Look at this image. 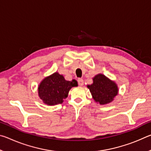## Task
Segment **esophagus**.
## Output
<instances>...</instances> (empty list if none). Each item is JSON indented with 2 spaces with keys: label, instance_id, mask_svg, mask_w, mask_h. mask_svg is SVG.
<instances>
[{
  "label": "esophagus",
  "instance_id": "34e87169",
  "mask_svg": "<svg viewBox=\"0 0 151 151\" xmlns=\"http://www.w3.org/2000/svg\"><path fill=\"white\" fill-rule=\"evenodd\" d=\"M78 85H80V86H83V85H84V81H83V79L78 78Z\"/></svg>",
  "mask_w": 151,
  "mask_h": 151
}]
</instances>
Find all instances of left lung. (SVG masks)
Here are the masks:
<instances>
[{"label":"left lung","instance_id":"obj_1","mask_svg":"<svg viewBox=\"0 0 151 151\" xmlns=\"http://www.w3.org/2000/svg\"><path fill=\"white\" fill-rule=\"evenodd\" d=\"M93 81V84L87 85V87L96 103L103 105L114 101L119 93V88L115 82L101 73L94 76Z\"/></svg>","mask_w":151,"mask_h":151}]
</instances>
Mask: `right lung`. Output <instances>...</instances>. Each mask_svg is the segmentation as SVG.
I'll use <instances>...</instances> for the list:
<instances>
[{
  "instance_id": "1",
  "label": "right lung",
  "mask_w": 151,
  "mask_h": 151,
  "mask_svg": "<svg viewBox=\"0 0 151 151\" xmlns=\"http://www.w3.org/2000/svg\"><path fill=\"white\" fill-rule=\"evenodd\" d=\"M77 86L75 79L66 81L63 75L55 72L42 79L38 86V94L43 103L53 106L63 103L71 88Z\"/></svg>"
}]
</instances>
